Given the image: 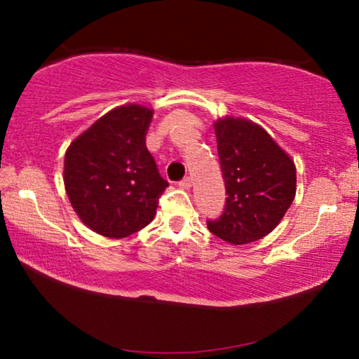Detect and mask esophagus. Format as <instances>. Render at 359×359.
Wrapping results in <instances>:
<instances>
[{"instance_id":"esophagus-1","label":"esophagus","mask_w":359,"mask_h":359,"mask_svg":"<svg viewBox=\"0 0 359 359\" xmlns=\"http://www.w3.org/2000/svg\"><path fill=\"white\" fill-rule=\"evenodd\" d=\"M178 186H180L181 189H189L191 186H193V180H191V178H183L178 183Z\"/></svg>"}]
</instances>
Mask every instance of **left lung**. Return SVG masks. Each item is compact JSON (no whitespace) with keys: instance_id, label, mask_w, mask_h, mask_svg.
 Wrapping results in <instances>:
<instances>
[{"instance_id":"left-lung-1","label":"left lung","mask_w":359,"mask_h":359,"mask_svg":"<svg viewBox=\"0 0 359 359\" xmlns=\"http://www.w3.org/2000/svg\"><path fill=\"white\" fill-rule=\"evenodd\" d=\"M225 189L224 214L208 229L230 245L266 237L296 198V165L262 126L225 116L214 122Z\"/></svg>"}]
</instances>
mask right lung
<instances>
[{
  "instance_id": "1",
  "label": "right lung",
  "mask_w": 359,
  "mask_h": 359,
  "mask_svg": "<svg viewBox=\"0 0 359 359\" xmlns=\"http://www.w3.org/2000/svg\"><path fill=\"white\" fill-rule=\"evenodd\" d=\"M154 109L117 106L67 149L63 183L73 210L93 232L126 238L154 220L168 188L147 150Z\"/></svg>"
}]
</instances>
